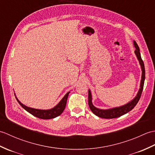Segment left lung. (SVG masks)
Wrapping results in <instances>:
<instances>
[{"label": "left lung", "mask_w": 155, "mask_h": 155, "mask_svg": "<svg viewBox=\"0 0 155 155\" xmlns=\"http://www.w3.org/2000/svg\"><path fill=\"white\" fill-rule=\"evenodd\" d=\"M134 47L136 48L134 52L137 57L138 60L139 61L140 64L141 66V68H142V78H141V82H140V88L138 92V94L136 96V97L134 98V99L128 103V104L124 105L123 107L112 108V109H108V110H101L98 109V108L94 107L93 103H92V96L91 91H88V105H89V107L91 108V111L93 113L98 116V117L103 118H114L117 117H119L122 115L127 113L128 112L130 111L133 108L136 106L138 102H139L140 98L141 97V94H142V92L143 90V87H144V78H145V70H144V62L141 58V56L140 53V50L139 47L137 42L134 41Z\"/></svg>", "instance_id": "obj_1"}]
</instances>
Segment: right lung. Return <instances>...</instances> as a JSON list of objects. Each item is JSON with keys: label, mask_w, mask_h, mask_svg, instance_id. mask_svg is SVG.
<instances>
[{"label": "right lung", "mask_w": 155, "mask_h": 155, "mask_svg": "<svg viewBox=\"0 0 155 155\" xmlns=\"http://www.w3.org/2000/svg\"><path fill=\"white\" fill-rule=\"evenodd\" d=\"M69 92L68 93L66 94L65 96L62 98V99L60 101L57 106L54 107L53 108L50 110H38L35 109V108H32L26 107L25 105L22 104L21 102H20L16 97V99L17 100L18 103L20 104V105L25 109L29 113L33 115L35 117H37L41 119H51V118H54L57 117L59 115L61 114V113L64 110L66 104H67V101L68 98Z\"/></svg>", "instance_id": "right-lung-1"}]
</instances>
